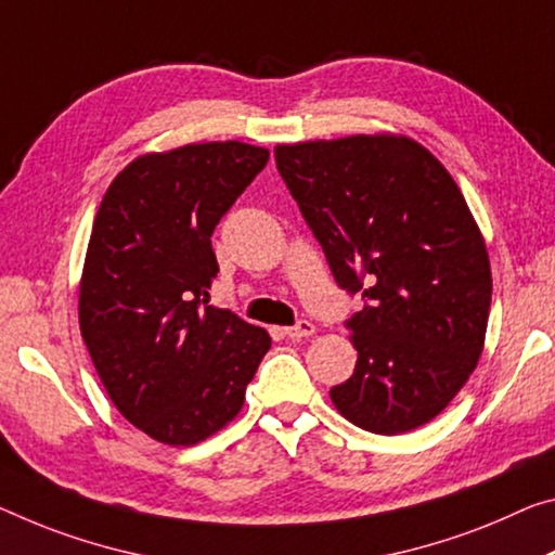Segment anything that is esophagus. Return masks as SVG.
Wrapping results in <instances>:
<instances>
[{
	"label": "esophagus",
	"instance_id": "obj_1",
	"mask_svg": "<svg viewBox=\"0 0 555 555\" xmlns=\"http://www.w3.org/2000/svg\"><path fill=\"white\" fill-rule=\"evenodd\" d=\"M284 333L292 340H298V338H306V336H313L315 333V325L311 321H298L296 325H288V328H284Z\"/></svg>",
	"mask_w": 555,
	"mask_h": 555
}]
</instances>
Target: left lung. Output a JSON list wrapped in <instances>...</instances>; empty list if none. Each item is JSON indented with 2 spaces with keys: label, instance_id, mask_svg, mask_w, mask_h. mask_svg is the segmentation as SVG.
<instances>
[{
  "label": "left lung",
  "instance_id": "8db88e82",
  "mask_svg": "<svg viewBox=\"0 0 555 555\" xmlns=\"http://www.w3.org/2000/svg\"><path fill=\"white\" fill-rule=\"evenodd\" d=\"M274 157L338 286L365 298L333 404L375 435L427 425L469 380L489 323V251L462 190L398 133L281 143Z\"/></svg>",
  "mask_w": 555,
  "mask_h": 555
}]
</instances>
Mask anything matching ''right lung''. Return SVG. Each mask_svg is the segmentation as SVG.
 <instances>
[{
  "label": "right lung",
  "instance_id": "obj_1",
  "mask_svg": "<svg viewBox=\"0 0 555 555\" xmlns=\"http://www.w3.org/2000/svg\"><path fill=\"white\" fill-rule=\"evenodd\" d=\"M267 160L240 140L138 155L95 212L81 338L120 415L155 442L192 447L230 425L271 348L207 294L219 271L209 236Z\"/></svg>",
  "mask_w": 555,
  "mask_h": 555
}]
</instances>
